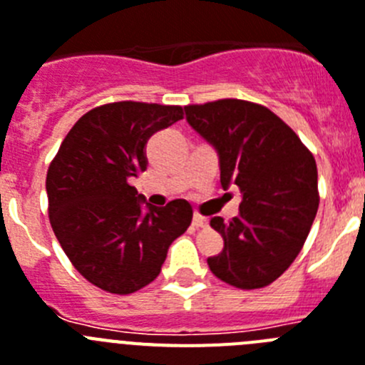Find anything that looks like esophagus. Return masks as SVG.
Returning <instances> with one entry per match:
<instances>
[{
    "mask_svg": "<svg viewBox=\"0 0 365 365\" xmlns=\"http://www.w3.org/2000/svg\"><path fill=\"white\" fill-rule=\"evenodd\" d=\"M192 226L198 227V230H200V227H207V218L202 217V215H195V217H192Z\"/></svg>",
    "mask_w": 365,
    "mask_h": 365,
    "instance_id": "34e87169",
    "label": "esophagus"
}]
</instances>
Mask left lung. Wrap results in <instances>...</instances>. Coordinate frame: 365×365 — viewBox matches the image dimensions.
I'll use <instances>...</instances> for the list:
<instances>
[{
    "instance_id": "left-lung-1",
    "label": "left lung",
    "mask_w": 365,
    "mask_h": 365,
    "mask_svg": "<svg viewBox=\"0 0 365 365\" xmlns=\"http://www.w3.org/2000/svg\"><path fill=\"white\" fill-rule=\"evenodd\" d=\"M185 119L217 150L222 187L240 191L235 218H211L224 250L207 259L209 270L242 290L266 287L292 264L318 213L314 156L261 104H192L185 106Z\"/></svg>"
}]
</instances>
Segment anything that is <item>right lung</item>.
I'll return each mask as SVG.
<instances>
[{"label": "right lung", "instance_id": "obj_1", "mask_svg": "<svg viewBox=\"0 0 365 365\" xmlns=\"http://www.w3.org/2000/svg\"><path fill=\"white\" fill-rule=\"evenodd\" d=\"M182 117V106L132 101L93 108L51 161V227L78 274L106 292L132 294L152 283L173 240L191 226L187 200L154 207L130 185L147 169L148 139Z\"/></svg>", "mask_w": 365, "mask_h": 365}]
</instances>
